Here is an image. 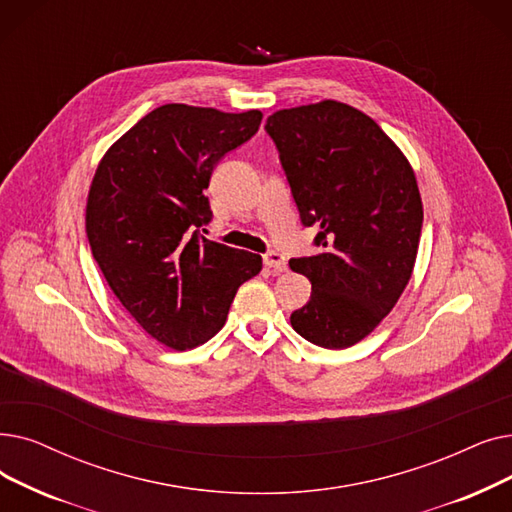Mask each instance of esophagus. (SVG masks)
<instances>
[{"label": "esophagus", "mask_w": 512, "mask_h": 512, "mask_svg": "<svg viewBox=\"0 0 512 512\" xmlns=\"http://www.w3.org/2000/svg\"><path fill=\"white\" fill-rule=\"evenodd\" d=\"M263 263L268 265V268H272L274 272H284L286 270V257L278 251H270L263 255Z\"/></svg>", "instance_id": "1"}]
</instances>
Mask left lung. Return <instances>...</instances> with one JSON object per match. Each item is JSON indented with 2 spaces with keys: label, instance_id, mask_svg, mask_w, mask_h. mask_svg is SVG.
Wrapping results in <instances>:
<instances>
[{
  "label": "left lung",
  "instance_id": "obj_1",
  "mask_svg": "<svg viewBox=\"0 0 512 512\" xmlns=\"http://www.w3.org/2000/svg\"><path fill=\"white\" fill-rule=\"evenodd\" d=\"M301 224L318 226V253L291 259L311 282L293 311L303 339L351 347L381 324L412 276L422 228L416 175L387 133L337 100L268 117Z\"/></svg>",
  "mask_w": 512,
  "mask_h": 512
}]
</instances>
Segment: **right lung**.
<instances>
[{"instance_id": "obj_1", "label": "right lung", "mask_w": 512, "mask_h": 512, "mask_svg": "<svg viewBox=\"0 0 512 512\" xmlns=\"http://www.w3.org/2000/svg\"><path fill=\"white\" fill-rule=\"evenodd\" d=\"M261 117L165 104L96 169L85 209L92 255L131 318L175 351L215 337L238 286L261 272V255L198 234L211 221L215 165L255 136Z\"/></svg>"}]
</instances>
